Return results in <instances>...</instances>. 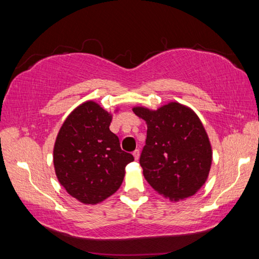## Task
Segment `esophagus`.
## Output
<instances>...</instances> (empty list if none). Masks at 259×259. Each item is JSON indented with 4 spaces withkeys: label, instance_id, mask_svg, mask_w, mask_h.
<instances>
[{
    "label": "esophagus",
    "instance_id": "esophagus-1",
    "mask_svg": "<svg viewBox=\"0 0 259 259\" xmlns=\"http://www.w3.org/2000/svg\"><path fill=\"white\" fill-rule=\"evenodd\" d=\"M133 155H134V157H135V160H138V159H139V156H140V152H139V150H136V151H134V152H133Z\"/></svg>",
    "mask_w": 259,
    "mask_h": 259
}]
</instances>
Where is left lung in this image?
Returning a JSON list of instances; mask_svg holds the SVG:
<instances>
[{
	"label": "left lung",
	"mask_w": 259,
	"mask_h": 259,
	"mask_svg": "<svg viewBox=\"0 0 259 259\" xmlns=\"http://www.w3.org/2000/svg\"><path fill=\"white\" fill-rule=\"evenodd\" d=\"M133 111L147 124L139 160L147 183L174 202L194 195L207 182L212 163L211 144L200 117L178 102Z\"/></svg>",
	"instance_id": "1"
}]
</instances>
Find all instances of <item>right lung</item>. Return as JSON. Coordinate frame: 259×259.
I'll use <instances>...</instances> for the list:
<instances>
[{
  "label": "right lung",
  "mask_w": 259,
  "mask_h": 259,
  "mask_svg": "<svg viewBox=\"0 0 259 259\" xmlns=\"http://www.w3.org/2000/svg\"><path fill=\"white\" fill-rule=\"evenodd\" d=\"M112 119L98 103L87 100L69 113L57 135L56 176L69 195L84 204H97L114 194L123 182L125 165L134 161L109 130Z\"/></svg>",
  "instance_id": "right-lung-1"
}]
</instances>
